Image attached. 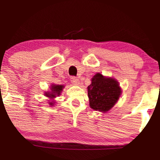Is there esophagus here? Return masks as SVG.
I'll return each mask as SVG.
<instances>
[{
    "label": "esophagus",
    "mask_w": 160,
    "mask_h": 160,
    "mask_svg": "<svg viewBox=\"0 0 160 160\" xmlns=\"http://www.w3.org/2000/svg\"><path fill=\"white\" fill-rule=\"evenodd\" d=\"M71 82H72L73 84H74V85H78L79 84V79L78 78H76V77H71Z\"/></svg>",
    "instance_id": "34e87169"
}]
</instances>
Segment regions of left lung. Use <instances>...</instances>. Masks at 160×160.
I'll use <instances>...</instances> for the list:
<instances>
[{
  "label": "left lung",
  "instance_id": "left-lung-1",
  "mask_svg": "<svg viewBox=\"0 0 160 160\" xmlns=\"http://www.w3.org/2000/svg\"><path fill=\"white\" fill-rule=\"evenodd\" d=\"M120 93V88L115 80L98 73L88 86L89 105L95 111H108L117 102Z\"/></svg>",
  "mask_w": 160,
  "mask_h": 160
}]
</instances>
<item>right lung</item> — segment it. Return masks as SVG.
I'll return each mask as SVG.
<instances>
[{"instance_id": "obj_1", "label": "right lung", "mask_w": 160, "mask_h": 160, "mask_svg": "<svg viewBox=\"0 0 160 160\" xmlns=\"http://www.w3.org/2000/svg\"><path fill=\"white\" fill-rule=\"evenodd\" d=\"M62 88H63V86H60V85H53L52 86V92L49 93H46V95L47 96L49 97V98H54V97H56V95H60V92H61V91L62 90Z\"/></svg>"}]
</instances>
